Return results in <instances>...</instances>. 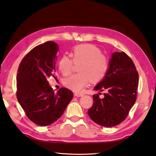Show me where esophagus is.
<instances>
[{
	"mask_svg": "<svg viewBox=\"0 0 156 156\" xmlns=\"http://www.w3.org/2000/svg\"><path fill=\"white\" fill-rule=\"evenodd\" d=\"M83 95H84L81 92H75V96L77 97H81V96H83Z\"/></svg>",
	"mask_w": 156,
	"mask_h": 156,
	"instance_id": "obj_1",
	"label": "esophagus"
}]
</instances>
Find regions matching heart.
<instances>
[{
    "mask_svg": "<svg viewBox=\"0 0 156 156\" xmlns=\"http://www.w3.org/2000/svg\"><path fill=\"white\" fill-rule=\"evenodd\" d=\"M72 59L66 55L61 56L58 61V69L62 74L68 75L71 72L73 62L79 63V73L72 75L64 80V84L76 92L83 91L91 81L96 83L102 80L107 74L108 60L98 47L92 44H82L74 47L70 52Z\"/></svg>",
    "mask_w": 156,
    "mask_h": 156,
    "instance_id": "heart-1",
    "label": "heart"
}]
</instances>
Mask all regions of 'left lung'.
Returning <instances> with one entry per match:
<instances>
[{
	"label": "left lung",
	"instance_id": "1",
	"mask_svg": "<svg viewBox=\"0 0 156 156\" xmlns=\"http://www.w3.org/2000/svg\"><path fill=\"white\" fill-rule=\"evenodd\" d=\"M139 86V73L125 52H115L105 77L94 90L107 91L104 98L93 95V105L87 111L91 119L104 127L122 123L135 103ZM100 94V93H99Z\"/></svg>",
	"mask_w": 156,
	"mask_h": 156
}]
</instances>
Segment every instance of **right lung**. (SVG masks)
Returning a JSON list of instances; mask_svg holds the SVG:
<instances>
[{"mask_svg": "<svg viewBox=\"0 0 156 156\" xmlns=\"http://www.w3.org/2000/svg\"><path fill=\"white\" fill-rule=\"evenodd\" d=\"M57 43L47 41L35 47L23 58L17 70V101L28 118L39 126L57 121L73 97L72 91L61 87L56 93L47 80L55 77Z\"/></svg>", "mask_w": 156, "mask_h": 156, "instance_id": "right-lung-1", "label": "right lung"}]
</instances>
